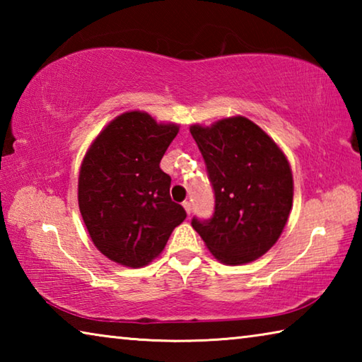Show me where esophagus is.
Here are the masks:
<instances>
[{"instance_id": "1", "label": "esophagus", "mask_w": 362, "mask_h": 362, "mask_svg": "<svg viewBox=\"0 0 362 362\" xmlns=\"http://www.w3.org/2000/svg\"><path fill=\"white\" fill-rule=\"evenodd\" d=\"M183 209H185L189 216V214H192V203H189V201H185V203H183Z\"/></svg>"}]
</instances>
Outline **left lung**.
Returning a JSON list of instances; mask_svg holds the SVG:
<instances>
[{"mask_svg":"<svg viewBox=\"0 0 362 362\" xmlns=\"http://www.w3.org/2000/svg\"><path fill=\"white\" fill-rule=\"evenodd\" d=\"M189 132L204 158L216 193L212 218L192 220L220 263L244 265L267 254L289 218L293 199L292 170L283 150L244 116Z\"/></svg>","mask_w":362,"mask_h":362,"instance_id":"8db88e82","label":"left lung"}]
</instances>
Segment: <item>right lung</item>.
Returning a JSON list of instances; mask_svg holds the SVG:
<instances>
[{
  "mask_svg": "<svg viewBox=\"0 0 362 362\" xmlns=\"http://www.w3.org/2000/svg\"><path fill=\"white\" fill-rule=\"evenodd\" d=\"M179 124L134 110L116 116L86 151L78 204L94 246L119 265L142 268L187 217L159 168Z\"/></svg>",
  "mask_w": 362,
  "mask_h": 362,
  "instance_id": "right-lung-1",
  "label": "right lung"
}]
</instances>
